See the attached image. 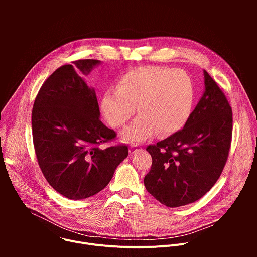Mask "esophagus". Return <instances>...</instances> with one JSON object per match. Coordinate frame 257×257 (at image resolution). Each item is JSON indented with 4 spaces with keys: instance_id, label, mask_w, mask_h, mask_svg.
Returning <instances> with one entry per match:
<instances>
[{
    "instance_id": "1",
    "label": "esophagus",
    "mask_w": 257,
    "mask_h": 257,
    "mask_svg": "<svg viewBox=\"0 0 257 257\" xmlns=\"http://www.w3.org/2000/svg\"><path fill=\"white\" fill-rule=\"evenodd\" d=\"M139 150H140V146L138 144H132L130 148H129V154L133 155V154H135Z\"/></svg>"
}]
</instances>
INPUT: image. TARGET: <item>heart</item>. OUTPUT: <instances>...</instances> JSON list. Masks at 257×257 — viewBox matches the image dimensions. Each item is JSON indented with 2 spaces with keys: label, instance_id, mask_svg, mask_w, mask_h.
<instances>
[{
  "label": "heart",
  "instance_id": "obj_1",
  "mask_svg": "<svg viewBox=\"0 0 257 257\" xmlns=\"http://www.w3.org/2000/svg\"><path fill=\"white\" fill-rule=\"evenodd\" d=\"M194 98L193 81L184 71L145 66L126 72L117 89L104 92L100 107L106 121L120 127L135 114L137 105L141 114L123 130L121 137L140 142L157 131L169 135L181 130L191 115Z\"/></svg>",
  "mask_w": 257,
  "mask_h": 257
}]
</instances>
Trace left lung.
Here are the masks:
<instances>
[{"mask_svg":"<svg viewBox=\"0 0 257 257\" xmlns=\"http://www.w3.org/2000/svg\"><path fill=\"white\" fill-rule=\"evenodd\" d=\"M203 75V94L185 126L146 149L153 165L144 186L169 207L192 203L208 192L229 156L232 107L205 70Z\"/></svg>","mask_w":257,"mask_h":257,"instance_id":"8db88e82","label":"left lung"}]
</instances>
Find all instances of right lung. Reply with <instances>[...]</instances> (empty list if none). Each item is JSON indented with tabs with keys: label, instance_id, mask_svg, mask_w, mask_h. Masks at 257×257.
<instances>
[{
	"label": "right lung",
	"instance_id": "1",
	"mask_svg": "<svg viewBox=\"0 0 257 257\" xmlns=\"http://www.w3.org/2000/svg\"><path fill=\"white\" fill-rule=\"evenodd\" d=\"M100 63L86 59L58 68L33 103L32 138L40 168L57 192L73 200L102 190L128 157L126 145L99 148L116 132L99 120L95 90L82 75Z\"/></svg>",
	"mask_w": 257,
	"mask_h": 257
}]
</instances>
